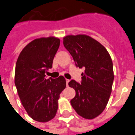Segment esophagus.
Listing matches in <instances>:
<instances>
[{"label":"esophagus","instance_id":"34e87169","mask_svg":"<svg viewBox=\"0 0 135 135\" xmlns=\"http://www.w3.org/2000/svg\"><path fill=\"white\" fill-rule=\"evenodd\" d=\"M69 81H70V80H69V79H66V86H68V84H69Z\"/></svg>","mask_w":135,"mask_h":135}]
</instances>
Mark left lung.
Wrapping results in <instances>:
<instances>
[{
	"mask_svg": "<svg viewBox=\"0 0 135 135\" xmlns=\"http://www.w3.org/2000/svg\"><path fill=\"white\" fill-rule=\"evenodd\" d=\"M63 44L75 62L84 68L81 84L72 80L69 86L76 92L70 103L79 115L93 119L107 107L112 92L114 72L113 61L107 50L95 39L86 35H68Z\"/></svg>",
	"mask_w": 135,
	"mask_h": 135,
	"instance_id": "obj_1",
	"label": "left lung"
}]
</instances>
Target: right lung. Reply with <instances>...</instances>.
<instances>
[{
  "instance_id": "obj_1",
  "label": "right lung",
  "mask_w": 135,
  "mask_h": 135,
  "mask_svg": "<svg viewBox=\"0 0 135 135\" xmlns=\"http://www.w3.org/2000/svg\"><path fill=\"white\" fill-rule=\"evenodd\" d=\"M59 46L60 39L56 37L36 38L22 49L16 61L15 83L17 93L27 114L36 121L46 123L53 119L60 94L66 87L64 76L45 78Z\"/></svg>"
}]
</instances>
